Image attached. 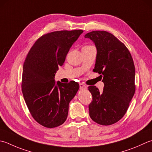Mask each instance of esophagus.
<instances>
[{
    "label": "esophagus",
    "mask_w": 152,
    "mask_h": 152,
    "mask_svg": "<svg viewBox=\"0 0 152 152\" xmlns=\"http://www.w3.org/2000/svg\"><path fill=\"white\" fill-rule=\"evenodd\" d=\"M80 88L82 89V90H86L87 87H86V86H85L84 84H82V83H80Z\"/></svg>",
    "instance_id": "34e87169"
}]
</instances>
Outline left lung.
I'll use <instances>...</instances> for the list:
<instances>
[{"label": "left lung", "mask_w": 152, "mask_h": 152, "mask_svg": "<svg viewBox=\"0 0 152 152\" xmlns=\"http://www.w3.org/2000/svg\"><path fill=\"white\" fill-rule=\"evenodd\" d=\"M97 49L94 72L102 74L104 88L99 92L95 86L88 90L92 95L89 105L92 120L102 125H111L125 115L135 93V67L124 44L105 31H93L84 36Z\"/></svg>", "instance_id": "left-lung-1"}]
</instances>
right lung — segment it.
<instances>
[{
	"label": "right lung",
	"mask_w": 152,
	"mask_h": 152,
	"mask_svg": "<svg viewBox=\"0 0 152 152\" xmlns=\"http://www.w3.org/2000/svg\"><path fill=\"white\" fill-rule=\"evenodd\" d=\"M82 33L78 29L43 35L26 58L22 82L23 98L33 118L45 127H57L64 123L69 103L79 90L78 83H56L55 76Z\"/></svg>",
	"instance_id": "add662e5"
}]
</instances>
